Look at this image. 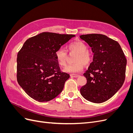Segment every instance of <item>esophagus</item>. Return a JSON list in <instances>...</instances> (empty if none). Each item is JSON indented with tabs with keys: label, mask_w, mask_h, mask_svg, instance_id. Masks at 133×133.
Returning a JSON list of instances; mask_svg holds the SVG:
<instances>
[{
	"label": "esophagus",
	"mask_w": 133,
	"mask_h": 133,
	"mask_svg": "<svg viewBox=\"0 0 133 133\" xmlns=\"http://www.w3.org/2000/svg\"><path fill=\"white\" fill-rule=\"evenodd\" d=\"M70 76H71V77H74V78H78L80 76V75L72 74H70Z\"/></svg>",
	"instance_id": "obj_1"
}]
</instances>
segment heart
Listing matches in <instances>:
<instances>
[{"mask_svg":"<svg viewBox=\"0 0 133 133\" xmlns=\"http://www.w3.org/2000/svg\"><path fill=\"white\" fill-rule=\"evenodd\" d=\"M68 51L70 53H75L76 55L73 59V64H70L64 68V71L69 73H77L83 69V64L88 65L92 60L91 54L88 50V46L85 43L81 41L74 42L68 46ZM55 57L57 63L60 66L66 64L67 53L66 51L60 48L55 53Z\"/></svg>","mask_w":133,"mask_h":133,"instance_id":"obj_1","label":"heart"}]
</instances>
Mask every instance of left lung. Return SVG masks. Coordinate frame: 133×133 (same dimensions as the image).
Returning a JSON list of instances; mask_svg holds the SVG:
<instances>
[{"instance_id": "8db88e82", "label": "left lung", "mask_w": 133, "mask_h": 133, "mask_svg": "<svg viewBox=\"0 0 133 133\" xmlns=\"http://www.w3.org/2000/svg\"><path fill=\"white\" fill-rule=\"evenodd\" d=\"M94 53L92 62L83 75L87 83L80 89L87 100L101 103L111 98L123 85L127 59L119 44L105 35H82Z\"/></svg>"}]
</instances>
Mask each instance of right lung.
Masks as SVG:
<instances>
[{
    "instance_id": "add662e5",
    "label": "right lung",
    "mask_w": 133,
    "mask_h": 133,
    "mask_svg": "<svg viewBox=\"0 0 133 133\" xmlns=\"http://www.w3.org/2000/svg\"><path fill=\"white\" fill-rule=\"evenodd\" d=\"M75 35L43 32L27 39L17 55V81L30 97L40 102L55 98L70 77L60 71L55 53Z\"/></svg>"
}]
</instances>
